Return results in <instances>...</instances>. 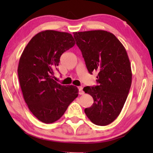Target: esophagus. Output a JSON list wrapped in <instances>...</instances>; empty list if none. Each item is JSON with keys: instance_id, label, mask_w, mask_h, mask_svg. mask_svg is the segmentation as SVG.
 <instances>
[{"instance_id": "esophagus-1", "label": "esophagus", "mask_w": 153, "mask_h": 153, "mask_svg": "<svg viewBox=\"0 0 153 153\" xmlns=\"http://www.w3.org/2000/svg\"><path fill=\"white\" fill-rule=\"evenodd\" d=\"M79 89V95H83L84 91H83V87H78Z\"/></svg>"}]
</instances>
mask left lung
Returning <instances> with one entry per match:
<instances>
[{
	"label": "left lung",
	"instance_id": "8db88e82",
	"mask_svg": "<svg viewBox=\"0 0 153 153\" xmlns=\"http://www.w3.org/2000/svg\"><path fill=\"white\" fill-rule=\"evenodd\" d=\"M73 33L89 72H98V85L83 88L94 100L85 113L95 124L107 126L119 116L130 89L132 73L128 54L121 42L110 32L93 30Z\"/></svg>",
	"mask_w": 153,
	"mask_h": 153
}]
</instances>
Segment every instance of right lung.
<instances>
[{"instance_id": "1", "label": "right lung", "mask_w": 153, "mask_h": 153, "mask_svg": "<svg viewBox=\"0 0 153 153\" xmlns=\"http://www.w3.org/2000/svg\"><path fill=\"white\" fill-rule=\"evenodd\" d=\"M76 42L70 33L46 30L29 42L19 58L18 74L25 102L32 114L45 123L57 121L78 96L74 85H62L54 78L60 58Z\"/></svg>"}]
</instances>
